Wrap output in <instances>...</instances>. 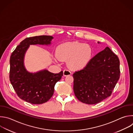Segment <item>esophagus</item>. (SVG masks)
Masks as SVG:
<instances>
[{
  "label": "esophagus",
  "mask_w": 133,
  "mask_h": 133,
  "mask_svg": "<svg viewBox=\"0 0 133 133\" xmlns=\"http://www.w3.org/2000/svg\"><path fill=\"white\" fill-rule=\"evenodd\" d=\"M71 71L68 69H65L63 71V75L64 76H69L71 75Z\"/></svg>",
  "instance_id": "obj_1"
}]
</instances>
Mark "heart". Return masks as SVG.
<instances>
[{"label": "heart", "mask_w": 133, "mask_h": 133, "mask_svg": "<svg viewBox=\"0 0 133 133\" xmlns=\"http://www.w3.org/2000/svg\"><path fill=\"white\" fill-rule=\"evenodd\" d=\"M92 49L89 44L78 42H66L57 48V58L67 61L69 68L80 70L84 68L92 56Z\"/></svg>", "instance_id": "1"}]
</instances>
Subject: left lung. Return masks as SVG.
Instances as JSON below:
<instances>
[{"label":"left lung","mask_w":133,"mask_h":133,"mask_svg":"<svg viewBox=\"0 0 133 133\" xmlns=\"http://www.w3.org/2000/svg\"><path fill=\"white\" fill-rule=\"evenodd\" d=\"M72 76L74 91L78 100L88 104L98 103L111 96L119 78L118 57L107 47Z\"/></svg>","instance_id":"left-lung-1"}]
</instances>
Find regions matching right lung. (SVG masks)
<instances>
[{
  "label": "right lung",
  "mask_w": 133,
  "mask_h": 133,
  "mask_svg": "<svg viewBox=\"0 0 133 133\" xmlns=\"http://www.w3.org/2000/svg\"><path fill=\"white\" fill-rule=\"evenodd\" d=\"M53 37L48 35L27 37L20 42L11 54L10 59V81L18 96L25 101L39 104L53 96L56 83L63 76V71L54 74L47 70L30 73L24 68V54L29 45L51 44Z\"/></svg>",
  "instance_id": "1"
}]
</instances>
